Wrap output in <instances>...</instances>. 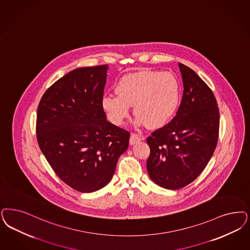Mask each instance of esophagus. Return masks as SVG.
<instances>
[{
  "mask_svg": "<svg viewBox=\"0 0 250 250\" xmlns=\"http://www.w3.org/2000/svg\"><path fill=\"white\" fill-rule=\"evenodd\" d=\"M140 140H141V138H140L138 135H136V134H132V135L130 136V145H134V144H136V143L139 142Z\"/></svg>",
  "mask_w": 250,
  "mask_h": 250,
  "instance_id": "obj_1",
  "label": "esophagus"
}]
</instances>
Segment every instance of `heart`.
Returning <instances> with one entry per match:
<instances>
[{
    "label": "heart",
    "mask_w": 250,
    "mask_h": 250,
    "mask_svg": "<svg viewBox=\"0 0 250 250\" xmlns=\"http://www.w3.org/2000/svg\"><path fill=\"white\" fill-rule=\"evenodd\" d=\"M116 94L104 95L102 108L108 119L121 125L134 106L137 125L159 128L168 123L176 111L180 89L177 79L170 73L143 71L121 78Z\"/></svg>",
    "instance_id": "b5f03b06"
}]
</instances>
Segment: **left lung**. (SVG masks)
Wrapping results in <instances>:
<instances>
[{"label": "left lung", "instance_id": "obj_1", "mask_svg": "<svg viewBox=\"0 0 250 250\" xmlns=\"http://www.w3.org/2000/svg\"><path fill=\"white\" fill-rule=\"evenodd\" d=\"M184 93L175 117L146 139L150 179L166 189H180L205 169L215 150L220 113L215 97L189 67L178 63Z\"/></svg>", "mask_w": 250, "mask_h": 250}]
</instances>
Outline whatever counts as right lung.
I'll return each instance as SVG.
<instances>
[{
	"instance_id": "1",
	"label": "right lung",
	"mask_w": 250,
	"mask_h": 250,
	"mask_svg": "<svg viewBox=\"0 0 250 250\" xmlns=\"http://www.w3.org/2000/svg\"><path fill=\"white\" fill-rule=\"evenodd\" d=\"M108 65L75 69L50 86L38 107L37 139L62 181L91 193L111 181L129 132L102 108Z\"/></svg>"
}]
</instances>
